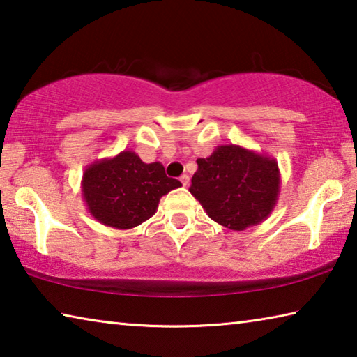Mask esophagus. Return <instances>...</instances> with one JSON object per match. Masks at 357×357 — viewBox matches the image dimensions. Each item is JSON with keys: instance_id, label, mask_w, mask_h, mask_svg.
I'll use <instances>...</instances> for the list:
<instances>
[{"instance_id": "34e87169", "label": "esophagus", "mask_w": 357, "mask_h": 357, "mask_svg": "<svg viewBox=\"0 0 357 357\" xmlns=\"http://www.w3.org/2000/svg\"><path fill=\"white\" fill-rule=\"evenodd\" d=\"M179 181H181V183H183V185H184V187H187V185H189V183H190L189 174H183V176L179 178Z\"/></svg>"}]
</instances>
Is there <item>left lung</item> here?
<instances>
[{
  "mask_svg": "<svg viewBox=\"0 0 357 357\" xmlns=\"http://www.w3.org/2000/svg\"><path fill=\"white\" fill-rule=\"evenodd\" d=\"M197 164L189 190L214 222L243 231L273 213L280 192L274 157L239 144H222Z\"/></svg>",
  "mask_w": 357,
  "mask_h": 357,
  "instance_id": "obj_1",
  "label": "left lung"
}]
</instances>
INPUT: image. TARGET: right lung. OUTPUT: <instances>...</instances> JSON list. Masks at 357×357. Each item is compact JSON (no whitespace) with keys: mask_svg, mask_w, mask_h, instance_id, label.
<instances>
[{"mask_svg":"<svg viewBox=\"0 0 357 357\" xmlns=\"http://www.w3.org/2000/svg\"><path fill=\"white\" fill-rule=\"evenodd\" d=\"M183 184L168 178L160 162L144 164L134 151L96 160L86 167L82 195L102 225L130 229L155 214L160 198Z\"/></svg>","mask_w":357,"mask_h":357,"instance_id":"add662e5","label":"right lung"}]
</instances>
